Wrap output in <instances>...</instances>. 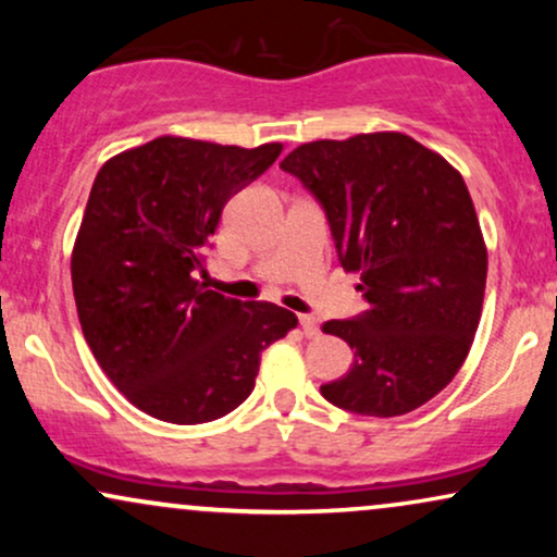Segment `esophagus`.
<instances>
[{"label":"esophagus","mask_w":557,"mask_h":557,"mask_svg":"<svg viewBox=\"0 0 557 557\" xmlns=\"http://www.w3.org/2000/svg\"><path fill=\"white\" fill-rule=\"evenodd\" d=\"M300 330H304L306 337H317V335H319V322H317V317H311V314L300 317Z\"/></svg>","instance_id":"34e87169"}]
</instances>
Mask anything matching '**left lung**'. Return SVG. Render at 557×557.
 <instances>
[{
	"instance_id": "1",
	"label": "left lung",
	"mask_w": 557,
	"mask_h": 557,
	"mask_svg": "<svg viewBox=\"0 0 557 557\" xmlns=\"http://www.w3.org/2000/svg\"><path fill=\"white\" fill-rule=\"evenodd\" d=\"M280 168L327 212L345 272L369 309L332 319L354 367L322 385L332 406L403 417L432 400L463 367L482 319L487 246L461 172L406 133L311 140Z\"/></svg>"
}]
</instances>
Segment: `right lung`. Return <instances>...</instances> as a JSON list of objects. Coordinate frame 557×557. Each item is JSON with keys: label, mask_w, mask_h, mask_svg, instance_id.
Segmentation results:
<instances>
[{"label": "right lung", "mask_w": 557, "mask_h": 557, "mask_svg": "<svg viewBox=\"0 0 557 557\" xmlns=\"http://www.w3.org/2000/svg\"><path fill=\"white\" fill-rule=\"evenodd\" d=\"M280 151L159 136L96 175L70 259L73 296L101 372L149 417H225L257 385L261 350L296 330L283 306L243 304L198 280L230 196Z\"/></svg>", "instance_id": "right-lung-1"}]
</instances>
